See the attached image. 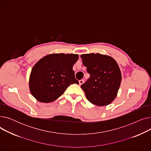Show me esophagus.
I'll return each instance as SVG.
<instances>
[{
    "label": "esophagus",
    "mask_w": 151,
    "mask_h": 151,
    "mask_svg": "<svg viewBox=\"0 0 151 151\" xmlns=\"http://www.w3.org/2000/svg\"><path fill=\"white\" fill-rule=\"evenodd\" d=\"M83 83H84V80H81L79 81V84H80V86H81V84H83Z\"/></svg>",
    "instance_id": "1"
}]
</instances>
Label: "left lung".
Segmentation results:
<instances>
[{"label": "left lung", "mask_w": 151, "mask_h": 151, "mask_svg": "<svg viewBox=\"0 0 151 151\" xmlns=\"http://www.w3.org/2000/svg\"><path fill=\"white\" fill-rule=\"evenodd\" d=\"M90 77L81 88L91 104L106 106L116 98L121 82V73L116 60L99 53L81 55Z\"/></svg>", "instance_id": "left-lung-1"}]
</instances>
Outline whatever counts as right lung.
I'll return each instance as SVG.
<instances>
[{"label":"right lung","instance_id":"obj_1","mask_svg":"<svg viewBox=\"0 0 151 151\" xmlns=\"http://www.w3.org/2000/svg\"><path fill=\"white\" fill-rule=\"evenodd\" d=\"M78 55L51 54L40 60L32 69L29 88L39 101L50 103L59 99L71 84H79L73 66Z\"/></svg>","mask_w":151,"mask_h":151}]
</instances>
